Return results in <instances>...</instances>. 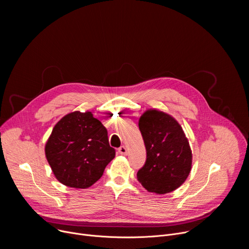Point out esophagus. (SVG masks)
Returning a JSON list of instances; mask_svg holds the SVG:
<instances>
[{
    "mask_svg": "<svg viewBox=\"0 0 249 249\" xmlns=\"http://www.w3.org/2000/svg\"><path fill=\"white\" fill-rule=\"evenodd\" d=\"M118 152L120 155H123V156H126L127 153H128V150L125 146H121L119 149H118Z\"/></svg>",
    "mask_w": 249,
    "mask_h": 249,
    "instance_id": "esophagus-1",
    "label": "esophagus"
}]
</instances>
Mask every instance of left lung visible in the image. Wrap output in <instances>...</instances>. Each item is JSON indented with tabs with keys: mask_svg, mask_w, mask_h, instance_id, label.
I'll list each match as a JSON object with an SVG mask.
<instances>
[{
	"mask_svg": "<svg viewBox=\"0 0 249 249\" xmlns=\"http://www.w3.org/2000/svg\"><path fill=\"white\" fill-rule=\"evenodd\" d=\"M147 160L137 178L145 189L166 194L180 187L192 167V151L180 124L158 109L146 110L139 119Z\"/></svg>",
	"mask_w": 249,
	"mask_h": 249,
	"instance_id": "8db88e82",
	"label": "left lung"
}]
</instances>
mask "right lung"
I'll use <instances>...</instances> for the list:
<instances>
[{"mask_svg":"<svg viewBox=\"0 0 249 249\" xmlns=\"http://www.w3.org/2000/svg\"><path fill=\"white\" fill-rule=\"evenodd\" d=\"M45 156L59 182L86 189L94 184L115 157L107 130L90 111H74L54 126Z\"/></svg>","mask_w":249,"mask_h":249,"instance_id":"add662e5","label":"right lung"}]
</instances>
